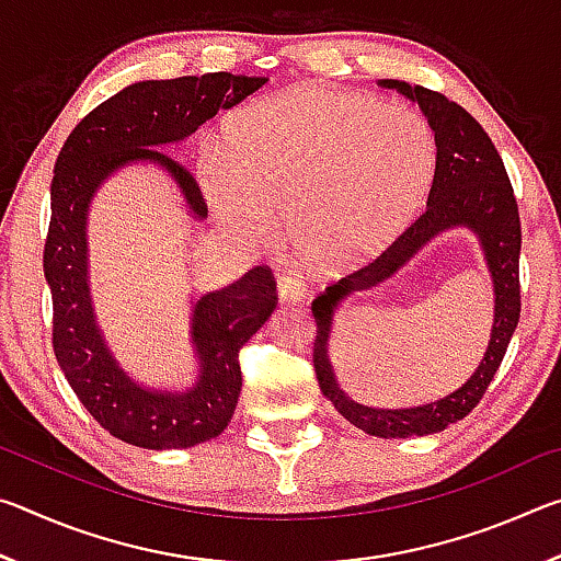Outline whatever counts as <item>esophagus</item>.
Returning a JSON list of instances; mask_svg holds the SVG:
<instances>
[{"instance_id": "esophagus-1", "label": "esophagus", "mask_w": 561, "mask_h": 561, "mask_svg": "<svg viewBox=\"0 0 561 561\" xmlns=\"http://www.w3.org/2000/svg\"><path fill=\"white\" fill-rule=\"evenodd\" d=\"M277 291H279L282 301H301L304 294H307V287H304L299 277H294V274L284 272L277 277Z\"/></svg>"}]
</instances>
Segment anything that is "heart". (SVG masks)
<instances>
[{"label": "heart", "mask_w": 561, "mask_h": 561, "mask_svg": "<svg viewBox=\"0 0 561 561\" xmlns=\"http://www.w3.org/2000/svg\"><path fill=\"white\" fill-rule=\"evenodd\" d=\"M435 175L421 113L329 87L257 99L225 123L201 163L217 225L244 244L272 240V217L304 267L341 272L413 220Z\"/></svg>", "instance_id": "obj_1"}]
</instances>
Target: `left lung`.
<instances>
[{"label": "left lung", "instance_id": "left-lung-1", "mask_svg": "<svg viewBox=\"0 0 561 561\" xmlns=\"http://www.w3.org/2000/svg\"><path fill=\"white\" fill-rule=\"evenodd\" d=\"M378 83L386 89H396L411 101H417V106L428 116L431 128L435 130V146H438L435 175L425 210L378 257L364 264V267L348 272L339 282H331L327 291L319 294L311 304V314L317 321L314 371L321 391L351 425H356L368 435H378V438H408V435L438 433L448 428L450 423L462 421L480 403L490 381L495 378L510 339L517 329L522 309V227L515 190H512L505 163H502L485 128L460 103L445 99L438 91L411 87V83L393 79H383ZM453 224H468L481 234L493 283L496 284V324L493 325L486 358L468 385L435 404L404 409L403 412L400 409L378 412L377 409L354 404L335 386L325 354L333 307L348 290L370 288L390 276L408 256H412L417 245Z\"/></svg>", "mask_w": 561, "mask_h": 561}]
</instances>
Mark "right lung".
I'll list each match as a JSON object with an SVG mask.
<instances>
[{"mask_svg":"<svg viewBox=\"0 0 561 561\" xmlns=\"http://www.w3.org/2000/svg\"><path fill=\"white\" fill-rule=\"evenodd\" d=\"M264 83L267 79L227 71L133 83L81 118L56 158L44 242L54 354L93 421L123 443L150 450L193 448L227 428L242 391L240 351L277 307V282L260 264L232 287L205 294L193 314L201 381L187 393L146 391L116 366L93 321L87 277L91 195L116 168L130 160H156L175 178L193 215L207 217L201 185L158 148L187 138L217 111L240 106Z\"/></svg>","mask_w":561,"mask_h":561,"instance_id":"1","label":"right lung"}]
</instances>
